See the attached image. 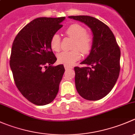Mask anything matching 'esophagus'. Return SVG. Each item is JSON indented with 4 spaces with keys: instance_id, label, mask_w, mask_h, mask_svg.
<instances>
[{
    "instance_id": "obj_1",
    "label": "esophagus",
    "mask_w": 135,
    "mask_h": 135,
    "mask_svg": "<svg viewBox=\"0 0 135 135\" xmlns=\"http://www.w3.org/2000/svg\"><path fill=\"white\" fill-rule=\"evenodd\" d=\"M65 69H66V70H67V69H73V67L70 66H68V65H65Z\"/></svg>"
}]
</instances>
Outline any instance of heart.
Wrapping results in <instances>:
<instances>
[{"mask_svg":"<svg viewBox=\"0 0 135 135\" xmlns=\"http://www.w3.org/2000/svg\"><path fill=\"white\" fill-rule=\"evenodd\" d=\"M69 37L74 39V42L71 51H65L59 53L57 55V61L59 63L70 66L76 61L81 58L80 51L84 54H88L91 50L93 45V38L89 34L86 33V30L79 24H73L70 25L65 31ZM50 46L52 50L58 51L61 47V38L58 34H55L50 40Z\"/></svg>","mask_w":135,"mask_h":135,"instance_id":"1","label":"heart"}]
</instances>
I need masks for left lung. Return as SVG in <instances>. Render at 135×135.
<instances>
[{
	"label": "left lung",
	"instance_id": "obj_1",
	"mask_svg": "<svg viewBox=\"0 0 135 135\" xmlns=\"http://www.w3.org/2000/svg\"><path fill=\"white\" fill-rule=\"evenodd\" d=\"M69 18L86 25L93 34L89 55L74 67L76 88L79 95L89 100L103 99L111 91L120 71V50L114 34L100 20L88 16H72Z\"/></svg>",
	"mask_w": 135,
	"mask_h": 135
}]
</instances>
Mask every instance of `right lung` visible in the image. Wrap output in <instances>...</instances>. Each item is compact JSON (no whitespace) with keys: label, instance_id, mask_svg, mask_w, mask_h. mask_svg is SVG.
I'll return each mask as SVG.
<instances>
[{"label":"right lung","instance_id":"obj_1","mask_svg":"<svg viewBox=\"0 0 135 135\" xmlns=\"http://www.w3.org/2000/svg\"><path fill=\"white\" fill-rule=\"evenodd\" d=\"M65 17H38L25 25L13 40L9 66L16 87L31 103L43 106L51 103L59 91L65 73L50 46L54 35Z\"/></svg>","mask_w":135,"mask_h":135}]
</instances>
